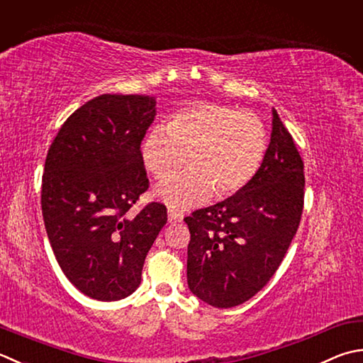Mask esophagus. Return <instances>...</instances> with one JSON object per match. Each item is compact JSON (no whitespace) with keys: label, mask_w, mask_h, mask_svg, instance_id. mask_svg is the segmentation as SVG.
Instances as JSON below:
<instances>
[{"label":"esophagus","mask_w":363,"mask_h":363,"mask_svg":"<svg viewBox=\"0 0 363 363\" xmlns=\"http://www.w3.org/2000/svg\"><path fill=\"white\" fill-rule=\"evenodd\" d=\"M182 218H184L182 212L174 211V209L168 211V222L169 223H179V222H182Z\"/></svg>","instance_id":"1"}]
</instances>
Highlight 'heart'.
<instances>
[{
  "mask_svg": "<svg viewBox=\"0 0 363 363\" xmlns=\"http://www.w3.org/2000/svg\"><path fill=\"white\" fill-rule=\"evenodd\" d=\"M267 149L264 124L257 116L220 104L184 108L167 127L154 125L141 141L140 155L155 179L167 181L186 165L190 169L155 189L173 209H186L242 190L258 173Z\"/></svg>",
  "mask_w": 363,
  "mask_h": 363,
  "instance_id": "1",
  "label": "heart"
}]
</instances>
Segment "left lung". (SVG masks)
<instances>
[{"label":"left lung","instance_id":"1","mask_svg":"<svg viewBox=\"0 0 363 363\" xmlns=\"http://www.w3.org/2000/svg\"><path fill=\"white\" fill-rule=\"evenodd\" d=\"M303 186L301 154L272 110L271 143L253 179L184 218L190 231L187 283L198 299L231 308L267 285L301 223Z\"/></svg>","mask_w":363,"mask_h":363}]
</instances>
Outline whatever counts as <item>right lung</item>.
<instances>
[{"label": "right lung", "mask_w": 363, "mask_h": 363, "mask_svg": "<svg viewBox=\"0 0 363 363\" xmlns=\"http://www.w3.org/2000/svg\"><path fill=\"white\" fill-rule=\"evenodd\" d=\"M154 116V97L102 94L66 119L47 152L40 204L50 245L92 299L119 301L140 286L168 220L162 203L129 214L149 187L140 146Z\"/></svg>", "instance_id": "obj_1"}]
</instances>
